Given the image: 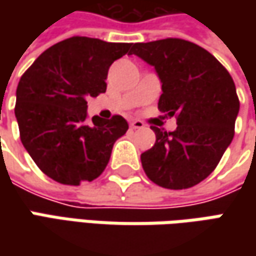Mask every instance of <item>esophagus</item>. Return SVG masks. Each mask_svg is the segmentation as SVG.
I'll use <instances>...</instances> for the list:
<instances>
[{"label": "esophagus", "mask_w": 256, "mask_h": 256, "mask_svg": "<svg viewBox=\"0 0 256 256\" xmlns=\"http://www.w3.org/2000/svg\"><path fill=\"white\" fill-rule=\"evenodd\" d=\"M130 125H131V128H132V130H141V128L145 126L142 121H138V120H134L130 124Z\"/></svg>", "instance_id": "1"}]
</instances>
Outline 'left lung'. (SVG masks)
Here are the masks:
<instances>
[{"label":"left lung","instance_id":"left-lung-1","mask_svg":"<svg viewBox=\"0 0 256 256\" xmlns=\"http://www.w3.org/2000/svg\"><path fill=\"white\" fill-rule=\"evenodd\" d=\"M131 54L154 66L162 90L158 108L178 124L172 132L151 126L156 141L141 154L144 171L164 188H191L215 170L234 138V80L214 55L185 40L138 42Z\"/></svg>","mask_w":256,"mask_h":256}]
</instances>
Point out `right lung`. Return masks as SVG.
<instances>
[{"instance_id": "right-lung-1", "label": "right lung", "mask_w": 256, "mask_h": 256, "mask_svg": "<svg viewBox=\"0 0 256 256\" xmlns=\"http://www.w3.org/2000/svg\"><path fill=\"white\" fill-rule=\"evenodd\" d=\"M131 48L72 36L44 51L21 76L15 104L21 142L54 181L80 185L98 178L115 141L126 132L121 115L106 121L92 116L88 124L86 100L105 92L110 66Z\"/></svg>"}]
</instances>
